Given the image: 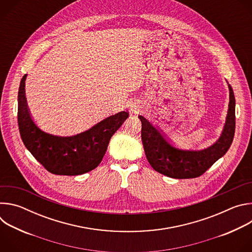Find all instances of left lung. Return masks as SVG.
<instances>
[{
    "instance_id": "8db88e82",
    "label": "left lung",
    "mask_w": 252,
    "mask_h": 252,
    "mask_svg": "<svg viewBox=\"0 0 252 252\" xmlns=\"http://www.w3.org/2000/svg\"><path fill=\"white\" fill-rule=\"evenodd\" d=\"M226 122L220 138L201 151L175 148L153 124L138 116L141 122V140L147 158L158 172L172 178H194L203 174L230 148L235 131V97L230 85Z\"/></svg>"
}]
</instances>
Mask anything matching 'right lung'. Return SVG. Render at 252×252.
I'll return each mask as SVG.
<instances>
[{
	"mask_svg": "<svg viewBox=\"0 0 252 252\" xmlns=\"http://www.w3.org/2000/svg\"><path fill=\"white\" fill-rule=\"evenodd\" d=\"M27 75L18 94V125L27 150L51 173L79 175L94 169L102 160L113 134L128 118L121 112L92 128L73 136H58L43 131L32 121L25 95Z\"/></svg>",
	"mask_w": 252,
	"mask_h": 252,
	"instance_id": "1",
	"label": "right lung"
}]
</instances>
